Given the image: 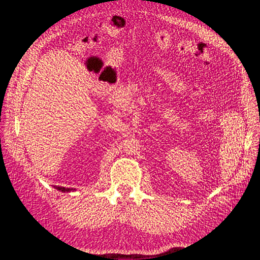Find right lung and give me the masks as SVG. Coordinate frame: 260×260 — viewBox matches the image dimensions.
<instances>
[{"instance_id":"obj_1","label":"right lung","mask_w":260,"mask_h":260,"mask_svg":"<svg viewBox=\"0 0 260 260\" xmlns=\"http://www.w3.org/2000/svg\"><path fill=\"white\" fill-rule=\"evenodd\" d=\"M56 187V189H58V190H60V191H62V192H67V191H71L73 189H69V187H67V189H66V187H62V186H54Z\"/></svg>"}]
</instances>
